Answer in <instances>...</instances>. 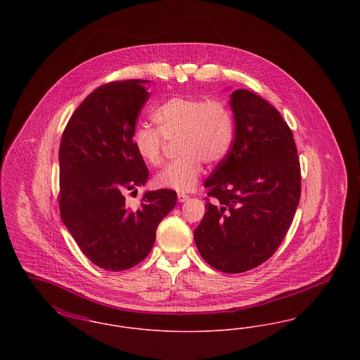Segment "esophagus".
Instances as JSON below:
<instances>
[{"instance_id": "obj_1", "label": "esophagus", "mask_w": 360, "mask_h": 360, "mask_svg": "<svg viewBox=\"0 0 360 360\" xmlns=\"http://www.w3.org/2000/svg\"><path fill=\"white\" fill-rule=\"evenodd\" d=\"M186 200H188V194H185V193H178V201H179V202H185Z\"/></svg>"}]
</instances>
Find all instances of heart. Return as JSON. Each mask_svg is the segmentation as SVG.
I'll return each mask as SVG.
<instances>
[{"label": "heart", "instance_id": "1", "mask_svg": "<svg viewBox=\"0 0 360 360\" xmlns=\"http://www.w3.org/2000/svg\"><path fill=\"white\" fill-rule=\"evenodd\" d=\"M158 129L137 127L132 136L139 156L158 167L165 160L166 140L176 143L181 155L156 175L158 186L188 191L195 186L202 162L217 165L229 154L235 139V122L228 105L217 98L172 97L153 113Z\"/></svg>", "mask_w": 360, "mask_h": 360}]
</instances>
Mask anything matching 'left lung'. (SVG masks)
Masks as SVG:
<instances>
[{
  "label": "left lung",
  "mask_w": 360,
  "mask_h": 360,
  "mask_svg": "<svg viewBox=\"0 0 360 360\" xmlns=\"http://www.w3.org/2000/svg\"><path fill=\"white\" fill-rule=\"evenodd\" d=\"M232 148L204 184L206 212L194 240L216 270L239 274L274 255L301 197V167L289 125L271 103L231 94Z\"/></svg>",
  "instance_id": "left-lung-1"
}]
</instances>
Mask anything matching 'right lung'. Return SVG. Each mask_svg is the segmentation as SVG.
Segmentation results:
<instances>
[{"mask_svg": "<svg viewBox=\"0 0 360 360\" xmlns=\"http://www.w3.org/2000/svg\"><path fill=\"white\" fill-rule=\"evenodd\" d=\"M146 82L97 87L70 117L59 147L62 221L87 259L109 271L131 269L147 257L158 225L176 204L174 190L160 188L147 191L136 209L125 205L124 193L148 179L132 141L150 98Z\"/></svg>", "mask_w": 360, "mask_h": 360, "instance_id": "obj_1", "label": "right lung"}]
</instances>
